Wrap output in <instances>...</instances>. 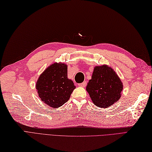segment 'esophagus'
<instances>
[{
  "instance_id": "34e87169",
  "label": "esophagus",
  "mask_w": 152,
  "mask_h": 152,
  "mask_svg": "<svg viewBox=\"0 0 152 152\" xmlns=\"http://www.w3.org/2000/svg\"><path fill=\"white\" fill-rule=\"evenodd\" d=\"M78 85H79L80 87H85V86H86V85H87V81H83V83H79Z\"/></svg>"
}]
</instances>
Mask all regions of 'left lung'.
<instances>
[{
    "instance_id": "left-lung-1",
    "label": "left lung",
    "mask_w": 152,
    "mask_h": 152,
    "mask_svg": "<svg viewBox=\"0 0 152 152\" xmlns=\"http://www.w3.org/2000/svg\"><path fill=\"white\" fill-rule=\"evenodd\" d=\"M123 85L118 75L109 66H96L86 90L95 105L107 108L118 102Z\"/></svg>"
}]
</instances>
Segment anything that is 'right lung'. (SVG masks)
I'll return each instance as SVG.
<instances>
[{"label": "right lung", "instance_id": "right-lung-1", "mask_svg": "<svg viewBox=\"0 0 152 152\" xmlns=\"http://www.w3.org/2000/svg\"><path fill=\"white\" fill-rule=\"evenodd\" d=\"M75 88L73 81L67 77V65L56 62L42 72L36 84L42 102L56 108L67 102Z\"/></svg>", "mask_w": 152, "mask_h": 152}]
</instances>
